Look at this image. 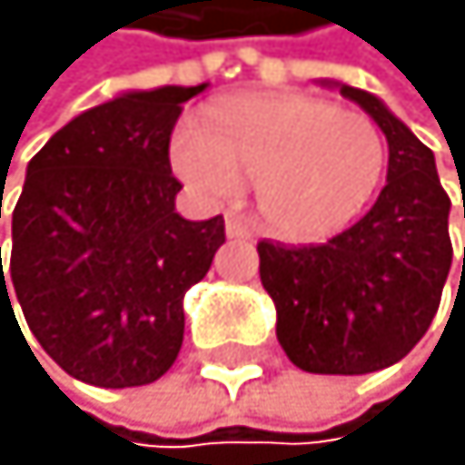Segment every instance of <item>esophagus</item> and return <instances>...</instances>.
Wrapping results in <instances>:
<instances>
[{
  "mask_svg": "<svg viewBox=\"0 0 465 465\" xmlns=\"http://www.w3.org/2000/svg\"><path fill=\"white\" fill-rule=\"evenodd\" d=\"M225 231H228V237H252L249 222L243 216H237V213H231V216L225 219Z\"/></svg>",
  "mask_w": 465,
  "mask_h": 465,
  "instance_id": "1",
  "label": "esophagus"
}]
</instances>
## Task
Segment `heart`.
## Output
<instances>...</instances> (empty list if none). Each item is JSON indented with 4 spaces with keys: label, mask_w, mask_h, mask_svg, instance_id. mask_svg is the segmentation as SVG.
I'll return each instance as SVG.
<instances>
[{
    "label": "heart",
    "mask_w": 465,
    "mask_h": 465,
    "mask_svg": "<svg viewBox=\"0 0 465 465\" xmlns=\"http://www.w3.org/2000/svg\"><path fill=\"white\" fill-rule=\"evenodd\" d=\"M170 161L213 203L259 183L268 228L320 240L347 228L371 201L387 139L369 115L316 96H237L213 109L210 127L188 118L173 130Z\"/></svg>",
    "instance_id": "b5f03b06"
}]
</instances>
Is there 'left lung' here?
I'll list each match as a JSON object with an SVG mask.
<instances>
[{"mask_svg":"<svg viewBox=\"0 0 465 465\" xmlns=\"http://www.w3.org/2000/svg\"><path fill=\"white\" fill-rule=\"evenodd\" d=\"M387 136V185L365 216L316 246L262 240L277 338L302 371L369 374L399 362L439 311L450 259V197L436 158L374 94L341 84ZM465 219V197H463ZM465 271V249H463Z\"/></svg>","mask_w":465,"mask_h":465,"instance_id":"obj_1","label":"left lung"}]
</instances>
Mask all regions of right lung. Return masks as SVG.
I'll use <instances>...</instances> for the list:
<instances>
[{
    "mask_svg": "<svg viewBox=\"0 0 465 465\" xmlns=\"http://www.w3.org/2000/svg\"><path fill=\"white\" fill-rule=\"evenodd\" d=\"M203 87L94 105L26 167L8 271L0 246V311L17 302L45 353L94 387H143L170 371L185 292L225 243L222 216L188 222L173 210L183 183L170 173V136Z\"/></svg>",
    "mask_w": 465,
    "mask_h": 465,
    "instance_id": "add662e5",
    "label": "right lung"
}]
</instances>
